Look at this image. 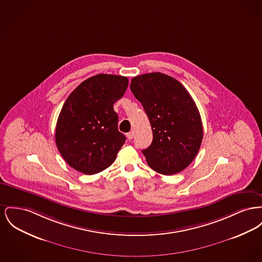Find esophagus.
<instances>
[{
    "label": "esophagus",
    "instance_id": "esophagus-1",
    "mask_svg": "<svg viewBox=\"0 0 262 262\" xmlns=\"http://www.w3.org/2000/svg\"><path fill=\"white\" fill-rule=\"evenodd\" d=\"M134 137H135V132H129L128 134H126V138L128 140H132V139H134Z\"/></svg>",
    "mask_w": 262,
    "mask_h": 262
}]
</instances>
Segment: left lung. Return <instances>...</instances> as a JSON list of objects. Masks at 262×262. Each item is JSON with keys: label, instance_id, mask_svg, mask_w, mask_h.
Masks as SVG:
<instances>
[{"label": "left lung", "instance_id": "obj_1", "mask_svg": "<svg viewBox=\"0 0 262 262\" xmlns=\"http://www.w3.org/2000/svg\"><path fill=\"white\" fill-rule=\"evenodd\" d=\"M130 90L152 128V142L142 150L147 164L163 175L181 172L196 157L203 139L194 100L179 81L160 72L133 78Z\"/></svg>", "mask_w": 262, "mask_h": 262}]
</instances>
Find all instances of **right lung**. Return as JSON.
I'll list each match as a JSON object with an SVG mask.
<instances>
[{
	"label": "right lung",
	"mask_w": 262,
	"mask_h": 262,
	"mask_svg": "<svg viewBox=\"0 0 262 262\" xmlns=\"http://www.w3.org/2000/svg\"><path fill=\"white\" fill-rule=\"evenodd\" d=\"M128 79L98 74L83 81L69 95L59 114L55 142L72 168L92 175L108 168L125 137L118 129L114 104L120 100Z\"/></svg>",
	"instance_id": "right-lung-1"
}]
</instances>
